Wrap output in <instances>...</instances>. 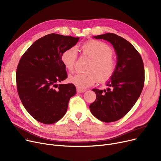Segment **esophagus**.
<instances>
[{
	"instance_id": "obj_1",
	"label": "esophagus",
	"mask_w": 161,
	"mask_h": 161,
	"mask_svg": "<svg viewBox=\"0 0 161 161\" xmlns=\"http://www.w3.org/2000/svg\"><path fill=\"white\" fill-rule=\"evenodd\" d=\"M86 91V89H81V88H79V87L77 88V92H84Z\"/></svg>"
}]
</instances>
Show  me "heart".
<instances>
[{
    "mask_svg": "<svg viewBox=\"0 0 161 161\" xmlns=\"http://www.w3.org/2000/svg\"><path fill=\"white\" fill-rule=\"evenodd\" d=\"M81 51L84 55L92 59L87 73H76L70 75L69 80L80 88H86L99 80L104 82L112 78L115 72L116 62L113 58V51L107 44L99 40H92L83 44ZM78 49L72 47L65 49L61 55V61L69 72H73L78 58Z\"/></svg>",
    "mask_w": 161,
    "mask_h": 161,
    "instance_id": "b5f03b06",
    "label": "heart"
}]
</instances>
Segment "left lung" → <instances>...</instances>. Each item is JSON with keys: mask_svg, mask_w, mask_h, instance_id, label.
<instances>
[{"mask_svg": "<svg viewBox=\"0 0 161 161\" xmlns=\"http://www.w3.org/2000/svg\"><path fill=\"white\" fill-rule=\"evenodd\" d=\"M108 41L114 46L117 61L115 70L106 86V90L93 89L97 98L89 109L101 121L119 120L136 103L144 85V66L138 51L125 38L114 33L94 36Z\"/></svg>", "mask_w": 161, "mask_h": 161, "instance_id": "1", "label": "left lung"}]
</instances>
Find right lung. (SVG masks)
Here are the masks:
<instances>
[{
  "mask_svg": "<svg viewBox=\"0 0 161 161\" xmlns=\"http://www.w3.org/2000/svg\"><path fill=\"white\" fill-rule=\"evenodd\" d=\"M80 38L49 34L35 41L25 52L16 72L17 89L29 114L44 124H53L65 115L75 95L72 83L57 84L67 78L61 55Z\"/></svg>",
  "mask_w": 161,
  "mask_h": 161,
  "instance_id": "obj_1",
  "label": "right lung"
}]
</instances>
